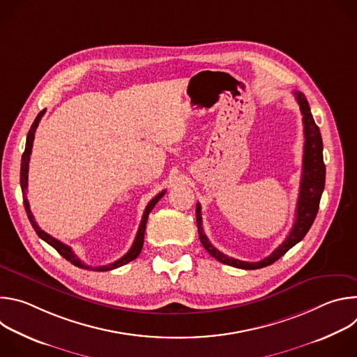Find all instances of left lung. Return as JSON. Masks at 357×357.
Returning a JSON list of instances; mask_svg holds the SVG:
<instances>
[{
	"label": "left lung",
	"mask_w": 357,
	"mask_h": 357,
	"mask_svg": "<svg viewBox=\"0 0 357 357\" xmlns=\"http://www.w3.org/2000/svg\"><path fill=\"white\" fill-rule=\"evenodd\" d=\"M294 96L298 101L299 110L302 114L303 135H305L302 178H301V186H299V196L296 202L295 223L289 234L287 236V238L282 241V244H280L268 257L257 263L241 261V260L226 256V254L220 252L218 248L212 245L205 231H203L200 205L196 203V223H197L200 243L212 257H215L218 261L223 264L241 268V270H257V268L267 267L275 263L291 247L299 243L305 237V234L308 233V230L311 229L317 218V213L319 209V200L325 188V164H324V154H322L324 144H322L319 127L314 121L307 97H305L301 91H294Z\"/></svg>",
	"instance_id": "left-lung-1"
}]
</instances>
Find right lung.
I'll list each match as a JSON object with an SVG mask.
<instances>
[{"label":"right lung","instance_id":"1","mask_svg":"<svg viewBox=\"0 0 357 357\" xmlns=\"http://www.w3.org/2000/svg\"><path fill=\"white\" fill-rule=\"evenodd\" d=\"M43 114H45V110H42V112L36 116L35 121H33L32 126H31V130H29V132H28V135H26L25 151H24L22 160H21V189H22V197H24V206H25V212H26V215H28V219H29V222H31L33 230L36 231V234H38L42 240H45L49 245H52V247L61 254V256H62L63 259H66V260L70 261L73 266H76V267H79V268H83V270H91V271H110V270L119 268V267H121V266H124V264H127V263L135 260V259L139 256L142 244H144V233H145V225H146V220H148V215H149V212H151L152 209H154V206L157 205V202L165 195V190H162L161 193H158L154 199H152V200L148 203V206H146L145 211H144V215H142V219H141L139 229H138V231H137L135 240H134L131 248L128 250V252L124 254V256H123L121 259H119L117 261H114V263H112V264H107V266L90 267V266L84 264L83 261H80V260L77 259V256H76V254L73 252V250H72L69 245L63 244L62 241L56 240L55 237H52L50 234L45 233V231L38 226V223L35 222L33 215H32V212H31V209H29L28 199H26L28 168H29V158H31V152H32V144H33V138H35V131H36V127H38V124H39V121H40V119H42Z\"/></svg>","mask_w":357,"mask_h":357}]
</instances>
